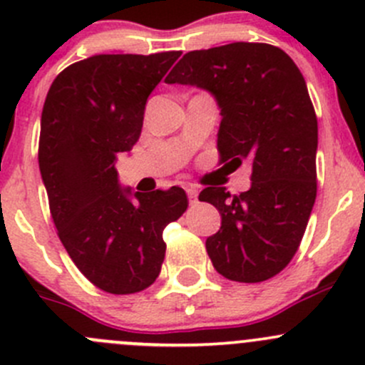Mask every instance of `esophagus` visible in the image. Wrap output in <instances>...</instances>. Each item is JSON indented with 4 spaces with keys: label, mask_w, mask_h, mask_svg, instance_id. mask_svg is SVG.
<instances>
[{
    "label": "esophagus",
    "mask_w": 365,
    "mask_h": 365,
    "mask_svg": "<svg viewBox=\"0 0 365 365\" xmlns=\"http://www.w3.org/2000/svg\"><path fill=\"white\" fill-rule=\"evenodd\" d=\"M185 190H187V196H189L190 203H196V201H197V189H196V187L187 185Z\"/></svg>",
    "instance_id": "1"
}]
</instances>
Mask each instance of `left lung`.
<instances>
[{
  "instance_id": "obj_1",
  "label": "left lung",
  "mask_w": 365,
  "mask_h": 365,
  "mask_svg": "<svg viewBox=\"0 0 365 365\" xmlns=\"http://www.w3.org/2000/svg\"><path fill=\"white\" fill-rule=\"evenodd\" d=\"M165 83L210 91L222 116L220 164H252L247 192L206 187L200 194L222 217L206 238L213 268L237 282L274 277L298 251L318 185V120L304 76L279 47L235 42L190 51Z\"/></svg>"
}]
</instances>
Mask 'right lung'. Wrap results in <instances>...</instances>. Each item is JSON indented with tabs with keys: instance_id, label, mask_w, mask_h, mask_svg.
<instances>
[{
	"instance_id": "right-lung-1",
	"label": "right lung",
	"mask_w": 365,
	"mask_h": 365,
	"mask_svg": "<svg viewBox=\"0 0 365 365\" xmlns=\"http://www.w3.org/2000/svg\"><path fill=\"white\" fill-rule=\"evenodd\" d=\"M180 54L86 58L58 73L43 102L38 165L58 237L81 274L113 295L155 282L162 231L189 206L180 187L132 201L114 168L138 143L146 101Z\"/></svg>"
}]
</instances>
